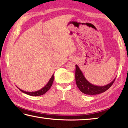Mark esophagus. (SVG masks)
<instances>
[{
    "label": "esophagus",
    "instance_id": "34e87169",
    "mask_svg": "<svg viewBox=\"0 0 128 128\" xmlns=\"http://www.w3.org/2000/svg\"><path fill=\"white\" fill-rule=\"evenodd\" d=\"M72 60H73V61H74V59H72Z\"/></svg>",
    "mask_w": 128,
    "mask_h": 128
}]
</instances>
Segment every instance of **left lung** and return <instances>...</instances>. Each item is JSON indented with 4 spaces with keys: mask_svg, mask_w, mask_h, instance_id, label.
I'll use <instances>...</instances> for the list:
<instances>
[{
    "mask_svg": "<svg viewBox=\"0 0 128 128\" xmlns=\"http://www.w3.org/2000/svg\"><path fill=\"white\" fill-rule=\"evenodd\" d=\"M75 77L77 87L82 92L87 95H96L106 92L112 85L116 79L114 78L111 82L105 86H99L94 85L90 83L86 79L77 65H76Z\"/></svg>",
    "mask_w": 128,
    "mask_h": 128,
    "instance_id": "obj_1",
    "label": "left lung"
}]
</instances>
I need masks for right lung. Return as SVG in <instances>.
Masks as SVG:
<instances>
[{
  "instance_id": "add662e5",
  "label": "right lung",
  "mask_w": 128,
  "mask_h": 128,
  "mask_svg": "<svg viewBox=\"0 0 128 128\" xmlns=\"http://www.w3.org/2000/svg\"><path fill=\"white\" fill-rule=\"evenodd\" d=\"M54 74H52V77L50 79L49 81L48 82V83L46 84V85L44 86L43 88H41V89L39 90L38 91H36V92H26V91L22 90L20 89V88H18V89L20 91H21L22 92L25 93L26 94L31 95V96H40V95H43L45 94L47 92L50 90V88H51V86L53 84V81H54Z\"/></svg>"
}]
</instances>
